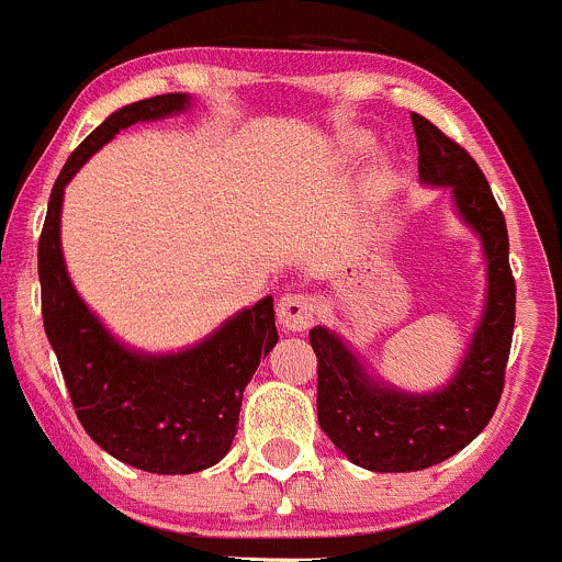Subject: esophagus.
I'll return each mask as SVG.
<instances>
[{"mask_svg":"<svg viewBox=\"0 0 562 562\" xmlns=\"http://www.w3.org/2000/svg\"><path fill=\"white\" fill-rule=\"evenodd\" d=\"M317 317V299L310 293H288L277 304V321L288 331H304L315 323Z\"/></svg>","mask_w":562,"mask_h":562,"instance_id":"obj_1","label":"esophagus"}]
</instances>
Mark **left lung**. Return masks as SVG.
<instances>
[{
  "mask_svg": "<svg viewBox=\"0 0 562 562\" xmlns=\"http://www.w3.org/2000/svg\"><path fill=\"white\" fill-rule=\"evenodd\" d=\"M418 179L449 187L459 217L479 234L486 258V307L457 375L429 394L372 381L359 356L328 328L315 326L317 422L353 464L375 473H411L454 457L490 424L503 383L517 315L508 266L506 217L473 157L429 119L411 113Z\"/></svg>",
  "mask_w": 562,
  "mask_h": 562,
  "instance_id": "8db88e82",
  "label": "left lung"
}]
</instances>
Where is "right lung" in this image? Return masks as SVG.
Wrapping results in <instances>:
<instances>
[{"instance_id": "1", "label": "right lung", "mask_w": 562, "mask_h": 562, "mask_svg": "<svg viewBox=\"0 0 562 562\" xmlns=\"http://www.w3.org/2000/svg\"><path fill=\"white\" fill-rule=\"evenodd\" d=\"M187 108V94H157L119 108L89 133L50 190L37 245L43 326L78 422L119 462L160 475L198 473L228 454L245 386L277 345L274 302L260 299L181 353L130 350L108 334L72 288L61 258L59 217L67 181L119 130Z\"/></svg>"}]
</instances>
